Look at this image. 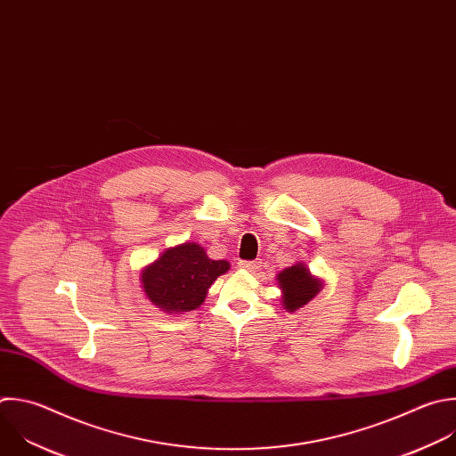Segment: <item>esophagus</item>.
Here are the masks:
<instances>
[{
	"mask_svg": "<svg viewBox=\"0 0 456 456\" xmlns=\"http://www.w3.org/2000/svg\"><path fill=\"white\" fill-rule=\"evenodd\" d=\"M238 265H240V268L248 270V272H254V270L259 266V263H257V261H240Z\"/></svg>",
	"mask_w": 456,
	"mask_h": 456,
	"instance_id": "34e87169",
	"label": "esophagus"
}]
</instances>
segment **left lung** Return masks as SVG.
I'll return each mask as SVG.
<instances>
[{
  "label": "left lung",
  "mask_w": 456,
  "mask_h": 456,
  "mask_svg": "<svg viewBox=\"0 0 456 456\" xmlns=\"http://www.w3.org/2000/svg\"><path fill=\"white\" fill-rule=\"evenodd\" d=\"M277 281L282 289V305L288 312H295L308 305L322 288V281L315 279L302 263L284 268L277 275Z\"/></svg>",
  "instance_id": "1"
}]
</instances>
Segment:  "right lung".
I'll return each mask as SVG.
<instances>
[{"label":"right lung","instance_id":"right-lung-1","mask_svg":"<svg viewBox=\"0 0 456 456\" xmlns=\"http://www.w3.org/2000/svg\"><path fill=\"white\" fill-rule=\"evenodd\" d=\"M229 270L224 259L208 257L197 243L168 248L154 265L142 270L141 281L150 302L167 314L199 308L213 281Z\"/></svg>","mask_w":456,"mask_h":456}]
</instances>
